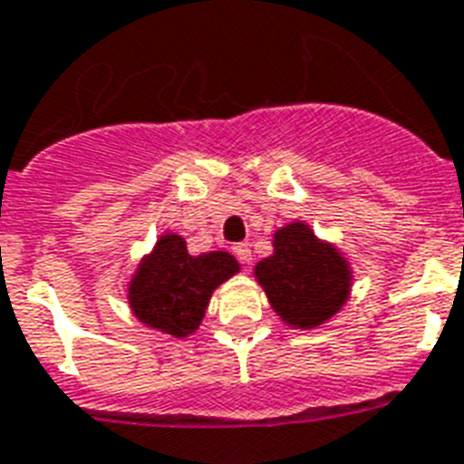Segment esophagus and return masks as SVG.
<instances>
[{
  "label": "esophagus",
  "instance_id": "obj_1",
  "mask_svg": "<svg viewBox=\"0 0 464 464\" xmlns=\"http://www.w3.org/2000/svg\"><path fill=\"white\" fill-rule=\"evenodd\" d=\"M233 255H236L240 265H245V266H247L252 262V250H250V245H247V243H236V245H233Z\"/></svg>",
  "mask_w": 464,
  "mask_h": 464
}]
</instances>
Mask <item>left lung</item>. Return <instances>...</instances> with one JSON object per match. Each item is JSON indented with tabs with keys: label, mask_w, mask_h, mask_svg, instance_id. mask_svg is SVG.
<instances>
[{
	"label": "left lung",
	"mask_w": 464,
	"mask_h": 464,
	"mask_svg": "<svg viewBox=\"0 0 464 464\" xmlns=\"http://www.w3.org/2000/svg\"><path fill=\"white\" fill-rule=\"evenodd\" d=\"M255 276L278 317L297 329H314L348 300L345 259L300 221L276 231L274 255L255 266Z\"/></svg>",
	"instance_id": "left-lung-1"
}]
</instances>
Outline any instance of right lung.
Listing matches in <instances>:
<instances>
[{
	"label": "right lung",
	"mask_w": 464,
	"mask_h": 464,
	"mask_svg": "<svg viewBox=\"0 0 464 464\" xmlns=\"http://www.w3.org/2000/svg\"><path fill=\"white\" fill-rule=\"evenodd\" d=\"M236 271L238 262L228 252L193 257L186 240L167 233L135 271L128 300L142 324L183 338L199 326L214 288Z\"/></svg>",
	"instance_id": "obj_1"
}]
</instances>
